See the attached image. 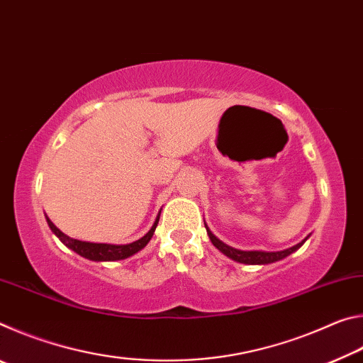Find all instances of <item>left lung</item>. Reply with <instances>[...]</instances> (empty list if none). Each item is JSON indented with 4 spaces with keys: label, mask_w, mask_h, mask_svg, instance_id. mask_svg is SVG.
Instances as JSON below:
<instances>
[{
    "label": "left lung",
    "mask_w": 363,
    "mask_h": 363,
    "mask_svg": "<svg viewBox=\"0 0 363 363\" xmlns=\"http://www.w3.org/2000/svg\"><path fill=\"white\" fill-rule=\"evenodd\" d=\"M205 227H206V224H205ZM206 232H208V237H210L211 243L220 251V253H224L227 257H230V259L242 262V264H270V262L280 261V259H284V257L294 253L296 250H299L301 247H303L307 238H309V237H306L303 242H299L298 245H294V247L286 248L284 251H242V250L229 247V245H225L224 242H220L219 238L213 235L211 230L208 229V227H206Z\"/></svg>",
    "instance_id": "left-lung-1"
}]
</instances>
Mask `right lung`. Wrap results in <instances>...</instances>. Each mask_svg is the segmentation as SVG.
<instances>
[{
  "instance_id": "1",
  "label": "right lung",
  "mask_w": 363,
  "mask_h": 363,
  "mask_svg": "<svg viewBox=\"0 0 363 363\" xmlns=\"http://www.w3.org/2000/svg\"><path fill=\"white\" fill-rule=\"evenodd\" d=\"M162 213V211H160ZM160 213L153 223L152 229L145 233L143 238L139 240L128 243V245H110V243H91V242H82L77 240V238H70L69 235H65L64 232H60L56 225L52 224V220L46 218L49 229H51L56 235L59 237V240L62 242L65 247H69L70 250L75 251L79 256L86 257V259L91 261H120V259H126L133 255H136L138 251L143 250L147 243L150 242V238L153 237V232L157 229L158 219H160Z\"/></svg>"
}]
</instances>
